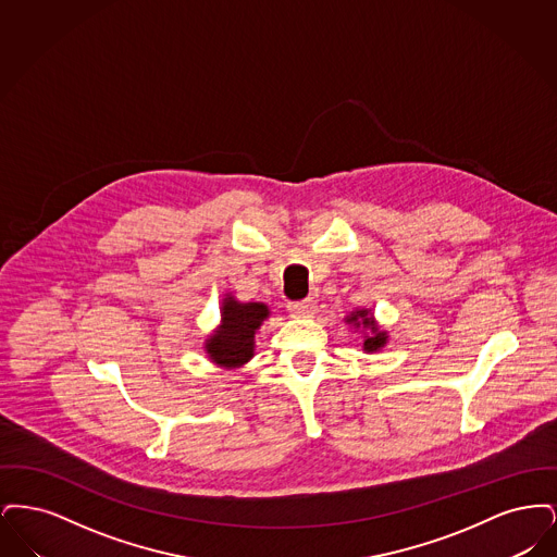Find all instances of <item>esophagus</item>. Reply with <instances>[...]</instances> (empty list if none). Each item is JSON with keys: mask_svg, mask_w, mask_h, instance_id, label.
I'll use <instances>...</instances> for the list:
<instances>
[{"mask_svg": "<svg viewBox=\"0 0 557 557\" xmlns=\"http://www.w3.org/2000/svg\"><path fill=\"white\" fill-rule=\"evenodd\" d=\"M288 311H290L292 318L307 319L313 318L318 313V302L315 300H302V302H290L288 305Z\"/></svg>", "mask_w": 557, "mask_h": 557, "instance_id": "34e87169", "label": "esophagus"}]
</instances>
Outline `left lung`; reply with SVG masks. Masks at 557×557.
I'll list each match as a JSON object with an SVG mask.
<instances>
[{
    "label": "left lung",
    "instance_id": "left-lung-1",
    "mask_svg": "<svg viewBox=\"0 0 557 557\" xmlns=\"http://www.w3.org/2000/svg\"><path fill=\"white\" fill-rule=\"evenodd\" d=\"M346 325H350L355 332L361 330V348L363 352H380L388 345V332L380 327L377 319L373 318L371 309H355L345 318Z\"/></svg>",
    "mask_w": 557,
    "mask_h": 557
}]
</instances>
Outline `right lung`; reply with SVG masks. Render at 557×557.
<instances>
[{
  "mask_svg": "<svg viewBox=\"0 0 557 557\" xmlns=\"http://www.w3.org/2000/svg\"><path fill=\"white\" fill-rule=\"evenodd\" d=\"M271 315L265 302H239L227 292L219 325L205 338V352L221 370H238L255 357V334Z\"/></svg>",
  "mask_w": 557,
  "mask_h": 557,
  "instance_id": "right-lung-1",
  "label": "right lung"
}]
</instances>
